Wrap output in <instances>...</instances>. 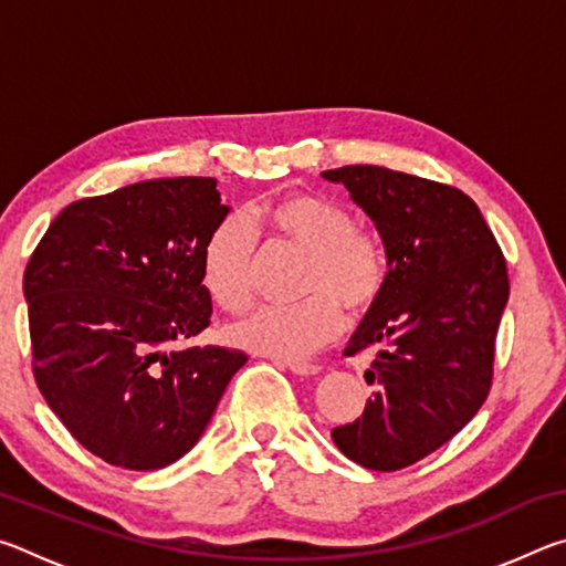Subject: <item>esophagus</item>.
I'll list each match as a JSON object with an SVG mask.
<instances>
[{"label": "esophagus", "instance_id": "esophagus-1", "mask_svg": "<svg viewBox=\"0 0 566 566\" xmlns=\"http://www.w3.org/2000/svg\"><path fill=\"white\" fill-rule=\"evenodd\" d=\"M284 367L294 371V375H302V377H314V375H319V371H322L319 364L302 361V359H284Z\"/></svg>", "mask_w": 566, "mask_h": 566}]
</instances>
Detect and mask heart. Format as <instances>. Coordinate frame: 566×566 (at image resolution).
<instances>
[{
    "mask_svg": "<svg viewBox=\"0 0 566 566\" xmlns=\"http://www.w3.org/2000/svg\"><path fill=\"white\" fill-rule=\"evenodd\" d=\"M253 224L306 254L296 304H266L229 327L249 352L300 359L329 344L342 327V310L361 317L387 286V256L379 239L359 229L347 207L314 191L256 207ZM256 234L248 219L229 214L212 227L202 247V274L212 300L227 312L252 302Z\"/></svg>",
    "mask_w": 566,
    "mask_h": 566,
    "instance_id": "obj_1",
    "label": "heart"
}]
</instances>
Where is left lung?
<instances>
[{
  "instance_id": "obj_1",
  "label": "left lung",
  "mask_w": 566,
  "mask_h": 566,
  "mask_svg": "<svg viewBox=\"0 0 566 566\" xmlns=\"http://www.w3.org/2000/svg\"><path fill=\"white\" fill-rule=\"evenodd\" d=\"M344 185L381 237L387 286L344 354L375 352L364 415L332 429L344 457L397 472L449 442L484 405L510 276L464 191L387 167L322 171Z\"/></svg>"
}]
</instances>
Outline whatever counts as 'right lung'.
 Instances as JSON below:
<instances>
[{"label": "right lung", "mask_w": 566, "mask_h": 566, "mask_svg": "<svg viewBox=\"0 0 566 566\" xmlns=\"http://www.w3.org/2000/svg\"><path fill=\"white\" fill-rule=\"evenodd\" d=\"M217 179H147L62 209L24 272L36 387L70 434L151 472L199 442L247 354L169 349L209 327Z\"/></svg>", "instance_id": "1"}]
</instances>
